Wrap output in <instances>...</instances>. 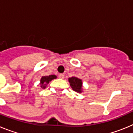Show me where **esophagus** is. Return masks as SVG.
<instances>
[{
	"label": "esophagus",
	"mask_w": 133,
	"mask_h": 133,
	"mask_svg": "<svg viewBox=\"0 0 133 133\" xmlns=\"http://www.w3.org/2000/svg\"><path fill=\"white\" fill-rule=\"evenodd\" d=\"M58 78H61V79H63V78H64V76L63 74H59V75H58Z\"/></svg>",
	"instance_id": "obj_1"
}]
</instances>
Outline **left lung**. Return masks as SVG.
Wrapping results in <instances>:
<instances>
[{
    "mask_svg": "<svg viewBox=\"0 0 133 133\" xmlns=\"http://www.w3.org/2000/svg\"><path fill=\"white\" fill-rule=\"evenodd\" d=\"M69 82L72 90L79 93L83 92V81L81 78H78L77 77H72L69 78Z\"/></svg>",
    "mask_w": 133,
    "mask_h": 133,
    "instance_id": "obj_1",
    "label": "left lung"
}]
</instances>
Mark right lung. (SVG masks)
Returning a JSON list of instances; mask_svg holds the SVG:
<instances>
[{
  "label": "right lung",
  "mask_w": 133,
  "mask_h": 133,
  "mask_svg": "<svg viewBox=\"0 0 133 133\" xmlns=\"http://www.w3.org/2000/svg\"><path fill=\"white\" fill-rule=\"evenodd\" d=\"M55 78H56V76L55 75L42 77V78H41V81H40L41 87L43 88V89L46 88V87L47 86V84L50 83V81L53 79H55Z\"/></svg>",
  "instance_id": "obj_1"
}]
</instances>
